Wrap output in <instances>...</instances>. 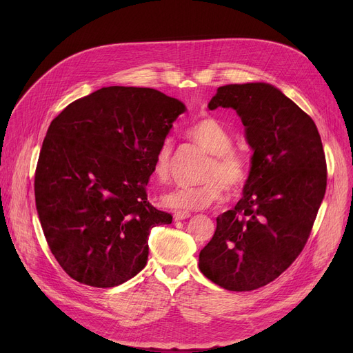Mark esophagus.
Returning <instances> with one entry per match:
<instances>
[{
	"instance_id": "esophagus-1",
	"label": "esophagus",
	"mask_w": 353,
	"mask_h": 353,
	"mask_svg": "<svg viewBox=\"0 0 353 353\" xmlns=\"http://www.w3.org/2000/svg\"><path fill=\"white\" fill-rule=\"evenodd\" d=\"M192 214L189 213V212H177V213H174L173 214V217H174V220L177 221V220H184V219H189Z\"/></svg>"
}]
</instances>
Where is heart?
<instances>
[{
  "mask_svg": "<svg viewBox=\"0 0 353 353\" xmlns=\"http://www.w3.org/2000/svg\"><path fill=\"white\" fill-rule=\"evenodd\" d=\"M188 136L197 145L213 154L209 163L205 181L200 186L177 188L161 196V203L179 212H193L209 208L223 197L225 186L229 190L239 189L248 179V161L243 154L233 150V139L228 130L213 117L196 121L188 130ZM174 161V144L164 140L154 156L153 174L159 181L170 179Z\"/></svg>",
  "mask_w": 353,
  "mask_h": 353,
  "instance_id": "obj_1",
  "label": "heart"
}]
</instances>
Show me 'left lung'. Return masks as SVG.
<instances>
[{"instance_id":"1","label":"left lung","mask_w":353,"mask_h":353,"mask_svg":"<svg viewBox=\"0 0 353 353\" xmlns=\"http://www.w3.org/2000/svg\"><path fill=\"white\" fill-rule=\"evenodd\" d=\"M233 108L252 148L243 197L220 214L199 254L208 279L233 292L262 288L299 256L326 192V161L314 121L268 83L219 87L209 108Z\"/></svg>"}]
</instances>
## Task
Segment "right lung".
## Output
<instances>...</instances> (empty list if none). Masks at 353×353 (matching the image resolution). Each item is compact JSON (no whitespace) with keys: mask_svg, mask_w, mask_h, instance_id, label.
Masks as SVG:
<instances>
[{"mask_svg":"<svg viewBox=\"0 0 353 353\" xmlns=\"http://www.w3.org/2000/svg\"><path fill=\"white\" fill-rule=\"evenodd\" d=\"M154 88L103 87L68 104L43 141L35 206L68 276L114 288L147 265L148 234L173 216L147 200L160 144L186 111Z\"/></svg>","mask_w":353,"mask_h":353,"instance_id":"add662e5","label":"right lung"}]
</instances>
